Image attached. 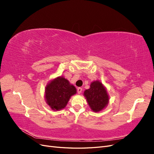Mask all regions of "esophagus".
<instances>
[{"mask_svg":"<svg viewBox=\"0 0 154 154\" xmlns=\"http://www.w3.org/2000/svg\"><path fill=\"white\" fill-rule=\"evenodd\" d=\"M82 88L78 87V88H77V92H78V94H80V93L82 92Z\"/></svg>","mask_w":154,"mask_h":154,"instance_id":"34e87169","label":"esophagus"}]
</instances>
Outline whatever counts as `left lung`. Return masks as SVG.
<instances>
[{"label":"left lung","instance_id":"1","mask_svg":"<svg viewBox=\"0 0 154 154\" xmlns=\"http://www.w3.org/2000/svg\"><path fill=\"white\" fill-rule=\"evenodd\" d=\"M88 104L94 112L103 110L108 104L109 96L105 88L99 81L93 82L91 87L84 92Z\"/></svg>","mask_w":154,"mask_h":154}]
</instances>
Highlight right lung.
Wrapping results in <instances>:
<instances>
[{
  "mask_svg": "<svg viewBox=\"0 0 154 154\" xmlns=\"http://www.w3.org/2000/svg\"><path fill=\"white\" fill-rule=\"evenodd\" d=\"M45 92L47 103L52 109L58 110L66 107L71 96L76 93V89L66 78L58 77L49 83Z\"/></svg>",
  "mask_w": 154,
  "mask_h": 154,
  "instance_id": "right-lung-1",
  "label": "right lung"
}]
</instances>
